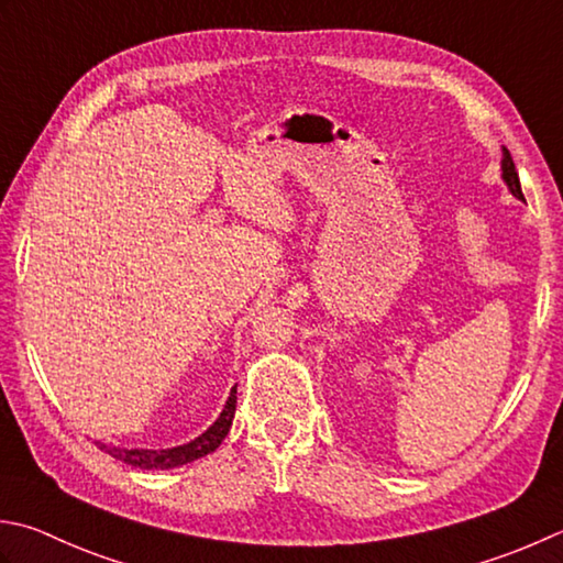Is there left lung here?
Returning a JSON list of instances; mask_svg holds the SVG:
<instances>
[{
	"mask_svg": "<svg viewBox=\"0 0 563 563\" xmlns=\"http://www.w3.org/2000/svg\"><path fill=\"white\" fill-rule=\"evenodd\" d=\"M500 170H503V180H505V185H508V190H510L515 197H520V200H525V197H522V187H520V178H517L515 163H512V156H510L508 148H503Z\"/></svg>",
	"mask_w": 563,
	"mask_h": 563,
	"instance_id": "left-lung-1",
	"label": "left lung"
}]
</instances>
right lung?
<instances>
[{
	"label": "right lung",
	"instance_id": "right-lung-1",
	"mask_svg": "<svg viewBox=\"0 0 563 563\" xmlns=\"http://www.w3.org/2000/svg\"><path fill=\"white\" fill-rule=\"evenodd\" d=\"M234 412H236V385L229 393V400L224 405V410L219 412L217 420L209 424V429L200 437H195L192 442H187L183 446H173V449H124V446H109L102 442H95L104 454L114 456L117 461H124L129 466L136 468H178L185 464H192V461L202 459L207 454L224 442V437L229 434L231 422H234Z\"/></svg>",
	"mask_w": 563,
	"mask_h": 563
}]
</instances>
